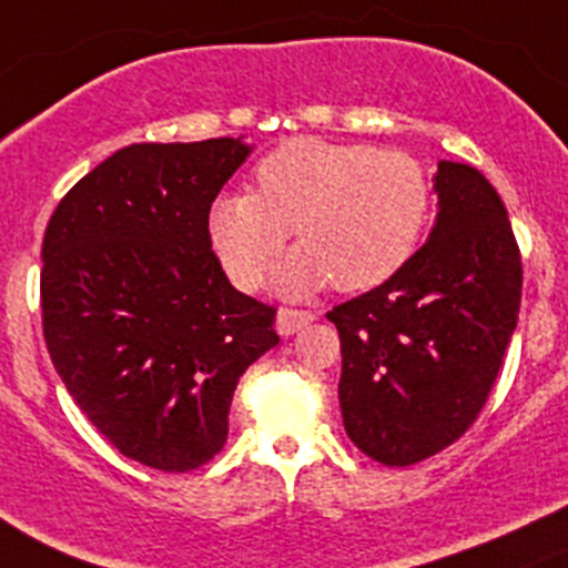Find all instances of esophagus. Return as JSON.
Masks as SVG:
<instances>
[{"instance_id":"esophagus-1","label":"esophagus","mask_w":568,"mask_h":568,"mask_svg":"<svg viewBox=\"0 0 568 568\" xmlns=\"http://www.w3.org/2000/svg\"><path fill=\"white\" fill-rule=\"evenodd\" d=\"M316 321V313L313 311H296V307H280L277 311V332L280 335H294L302 326L313 324Z\"/></svg>"}]
</instances>
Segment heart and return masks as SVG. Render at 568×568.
<instances>
[{
  "label": "heart",
  "instance_id": "heart-1",
  "mask_svg": "<svg viewBox=\"0 0 568 568\" xmlns=\"http://www.w3.org/2000/svg\"><path fill=\"white\" fill-rule=\"evenodd\" d=\"M252 194L209 209V242L244 291L266 280L288 231L300 250L274 272L283 294L332 280L343 294L376 288L406 266L432 211V183L415 156L363 142L296 136L255 164Z\"/></svg>",
  "mask_w": 568,
  "mask_h": 568
}]
</instances>
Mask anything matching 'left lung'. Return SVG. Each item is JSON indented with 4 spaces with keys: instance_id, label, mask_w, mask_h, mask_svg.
I'll use <instances>...</instances> for the list:
<instances>
[{
    "instance_id": "left-lung-1",
    "label": "left lung",
    "mask_w": 568,
    "mask_h": 568,
    "mask_svg": "<svg viewBox=\"0 0 568 568\" xmlns=\"http://www.w3.org/2000/svg\"><path fill=\"white\" fill-rule=\"evenodd\" d=\"M432 239L368 294L335 305L343 426L387 467L437 456L478 420L523 300V255L500 194L439 162Z\"/></svg>"
}]
</instances>
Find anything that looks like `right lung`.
<instances>
[{
	"mask_svg": "<svg viewBox=\"0 0 568 568\" xmlns=\"http://www.w3.org/2000/svg\"><path fill=\"white\" fill-rule=\"evenodd\" d=\"M250 148L233 136L120 148L51 214L40 311L57 374L131 462L189 473L227 443L244 371L280 343L209 242V209Z\"/></svg>",
	"mask_w": 568,
	"mask_h": 568,
	"instance_id": "obj_1",
	"label": "right lung"
}]
</instances>
